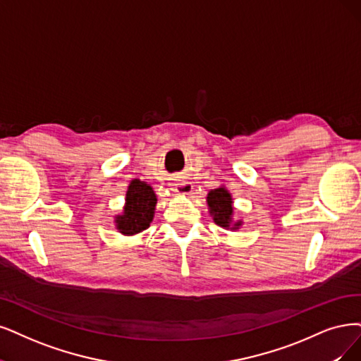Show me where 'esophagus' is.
I'll list each match as a JSON object with an SVG mask.
<instances>
[{"label": "esophagus", "instance_id": "obj_1", "mask_svg": "<svg viewBox=\"0 0 361 361\" xmlns=\"http://www.w3.org/2000/svg\"><path fill=\"white\" fill-rule=\"evenodd\" d=\"M171 188L173 192H177L178 195H189L193 190V185L190 181L185 180H176L171 183Z\"/></svg>", "mask_w": 361, "mask_h": 361}]
</instances>
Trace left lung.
<instances>
[{
	"label": "left lung",
	"instance_id": "left-lung-1",
	"mask_svg": "<svg viewBox=\"0 0 361 361\" xmlns=\"http://www.w3.org/2000/svg\"><path fill=\"white\" fill-rule=\"evenodd\" d=\"M207 205L212 220L220 228L228 231H238L243 226V220L233 219V197L224 185L209 190V193L207 195Z\"/></svg>",
	"mask_w": 361,
	"mask_h": 361
}]
</instances>
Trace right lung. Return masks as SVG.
<instances>
[{"mask_svg":"<svg viewBox=\"0 0 361 361\" xmlns=\"http://www.w3.org/2000/svg\"><path fill=\"white\" fill-rule=\"evenodd\" d=\"M157 196L150 184L133 178L126 190L125 205L120 214L114 216L118 233L133 236L149 228L154 217Z\"/></svg>","mask_w":361,"mask_h":361,"instance_id":"add662e5","label":"right lung"}]
</instances>
